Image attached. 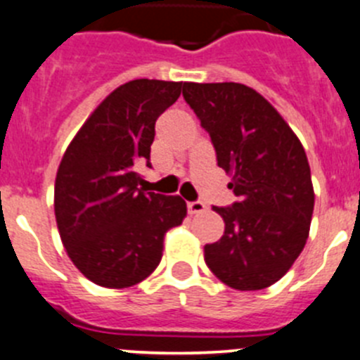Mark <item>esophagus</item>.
Wrapping results in <instances>:
<instances>
[{"instance_id": "esophagus-1", "label": "esophagus", "mask_w": 360, "mask_h": 360, "mask_svg": "<svg viewBox=\"0 0 360 360\" xmlns=\"http://www.w3.org/2000/svg\"><path fill=\"white\" fill-rule=\"evenodd\" d=\"M204 212H206V204L200 202V200L188 202V213H190V215H200V213Z\"/></svg>"}]
</instances>
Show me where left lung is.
Returning <instances> with one entry per match:
<instances>
[{"label":"left lung","instance_id":"left-lung-1","mask_svg":"<svg viewBox=\"0 0 360 360\" xmlns=\"http://www.w3.org/2000/svg\"><path fill=\"white\" fill-rule=\"evenodd\" d=\"M183 96L208 131L217 163L231 176L238 200L213 206L224 235L204 245L222 283L260 290L283 276L309 238L314 186L305 148L280 112L252 87L236 82L183 84Z\"/></svg>","mask_w":360,"mask_h":360}]
</instances>
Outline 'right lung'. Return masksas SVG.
Here are the masks:
<instances>
[{"label":"right lung","instance_id":"1","mask_svg":"<svg viewBox=\"0 0 360 360\" xmlns=\"http://www.w3.org/2000/svg\"><path fill=\"white\" fill-rule=\"evenodd\" d=\"M183 82L138 79L102 100L68 145L55 177V220L68 257L93 283L125 289L154 273L168 229L186 217L179 195L143 192L154 125Z\"/></svg>","mask_w":360,"mask_h":360}]
</instances>
